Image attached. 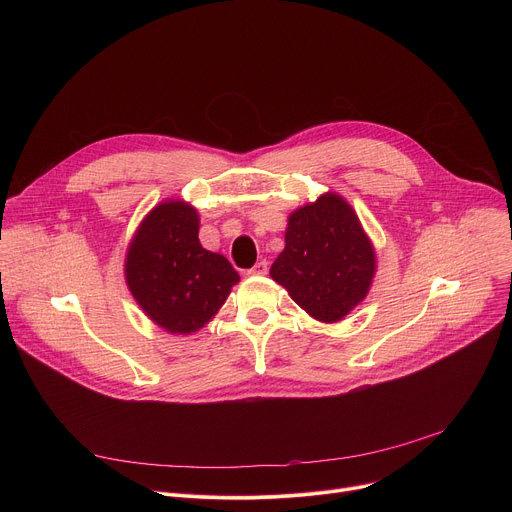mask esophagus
Wrapping results in <instances>:
<instances>
[{"mask_svg":"<svg viewBox=\"0 0 512 512\" xmlns=\"http://www.w3.org/2000/svg\"><path fill=\"white\" fill-rule=\"evenodd\" d=\"M267 269H269V265H267V261L263 259V261H257V263L247 271V275H267Z\"/></svg>","mask_w":512,"mask_h":512,"instance_id":"esophagus-1","label":"esophagus"}]
</instances>
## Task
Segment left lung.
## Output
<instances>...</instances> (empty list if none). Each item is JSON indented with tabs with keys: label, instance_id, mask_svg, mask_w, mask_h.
I'll list each match as a JSON object with an SVG mask.
<instances>
[{
	"label": "left lung",
	"instance_id": "obj_1",
	"mask_svg": "<svg viewBox=\"0 0 512 512\" xmlns=\"http://www.w3.org/2000/svg\"><path fill=\"white\" fill-rule=\"evenodd\" d=\"M375 273V245L356 210L336 192L287 216L285 249L269 271L291 300L324 324L344 320L367 298Z\"/></svg>",
	"mask_w": 512,
	"mask_h": 512
}]
</instances>
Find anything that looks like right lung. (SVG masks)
Masks as SVG:
<instances>
[{
  "mask_svg": "<svg viewBox=\"0 0 512 512\" xmlns=\"http://www.w3.org/2000/svg\"><path fill=\"white\" fill-rule=\"evenodd\" d=\"M200 214L180 198L156 204L135 229L125 253V283L158 328L188 336L204 328L227 302L239 273L227 257L198 239Z\"/></svg>",
  "mask_w": 512,
  "mask_h": 512,
  "instance_id": "1",
  "label": "right lung"
}]
</instances>
